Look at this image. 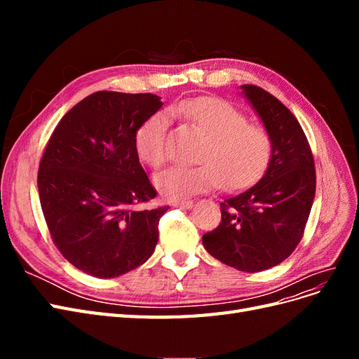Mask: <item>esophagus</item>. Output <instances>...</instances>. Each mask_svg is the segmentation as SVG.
I'll return each mask as SVG.
<instances>
[{
  "label": "esophagus",
  "instance_id": "obj_1",
  "mask_svg": "<svg viewBox=\"0 0 359 359\" xmlns=\"http://www.w3.org/2000/svg\"><path fill=\"white\" fill-rule=\"evenodd\" d=\"M173 206H178V208H184V210H190L193 206L191 201H178V202H173Z\"/></svg>",
  "mask_w": 359,
  "mask_h": 359
}]
</instances>
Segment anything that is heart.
<instances>
[{"mask_svg": "<svg viewBox=\"0 0 359 359\" xmlns=\"http://www.w3.org/2000/svg\"><path fill=\"white\" fill-rule=\"evenodd\" d=\"M175 111L206 139L198 154L202 165L172 166L156 175V187L166 199L182 201L219 186L229 191L240 190L266 172L273 157V139L265 127L248 124L238 107L215 97H199L178 104ZM168 127V115L158 112L137 128L136 154L151 168H160L166 161Z\"/></svg>", "mask_w": 359, "mask_h": 359, "instance_id": "obj_1", "label": "heart"}]
</instances>
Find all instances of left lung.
<instances>
[{"label":"left lung","mask_w":359,"mask_h":359,"mask_svg":"<svg viewBox=\"0 0 359 359\" xmlns=\"http://www.w3.org/2000/svg\"><path fill=\"white\" fill-rule=\"evenodd\" d=\"M273 139V157L253 187L220 203L222 222L202 236L220 262L259 273L283 262L299 244L316 193V170L298 119L273 94L243 85Z\"/></svg>","instance_id":"left-lung-1"}]
</instances>
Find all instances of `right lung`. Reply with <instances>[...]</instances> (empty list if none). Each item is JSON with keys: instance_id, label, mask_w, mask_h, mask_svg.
<instances>
[{"instance_id": "1", "label": "right lung", "mask_w": 359, "mask_h": 359, "mask_svg": "<svg viewBox=\"0 0 359 359\" xmlns=\"http://www.w3.org/2000/svg\"><path fill=\"white\" fill-rule=\"evenodd\" d=\"M161 106L151 93H94L62 116L49 139L37 175L41 211L53 244L85 274L114 278L154 253L169 206L135 210L157 196L135 136Z\"/></svg>"}]
</instances>
